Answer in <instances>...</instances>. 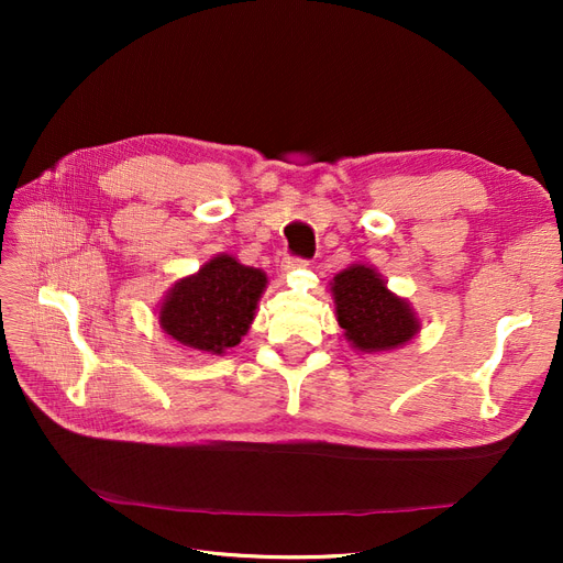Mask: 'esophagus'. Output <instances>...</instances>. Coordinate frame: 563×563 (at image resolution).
<instances>
[{"label":"esophagus","instance_id":"esophagus-1","mask_svg":"<svg viewBox=\"0 0 563 563\" xmlns=\"http://www.w3.org/2000/svg\"><path fill=\"white\" fill-rule=\"evenodd\" d=\"M302 267H308V261L305 258H296V255H288V258H284V263H282V269L286 272H296V269H302Z\"/></svg>","mask_w":563,"mask_h":563}]
</instances>
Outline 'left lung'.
Segmentation results:
<instances>
[{
	"label": "left lung",
	"mask_w": 563,
	"mask_h": 563,
	"mask_svg": "<svg viewBox=\"0 0 563 563\" xmlns=\"http://www.w3.org/2000/svg\"><path fill=\"white\" fill-rule=\"evenodd\" d=\"M335 317L347 343L360 352H385L406 345L420 321L408 300L395 296L368 265H350L331 282Z\"/></svg>",
	"instance_id": "left-lung-1"
}]
</instances>
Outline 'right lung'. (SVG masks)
<instances>
[{
    "mask_svg": "<svg viewBox=\"0 0 563 563\" xmlns=\"http://www.w3.org/2000/svg\"><path fill=\"white\" fill-rule=\"evenodd\" d=\"M267 286L263 269L246 267L220 253L197 275L178 279L159 308V327L178 345L203 354H223L240 345L251 329Z\"/></svg>",
    "mask_w": 563,
    "mask_h": 563,
    "instance_id": "add662e5",
    "label": "right lung"
}]
</instances>
